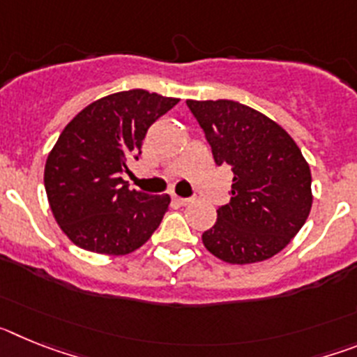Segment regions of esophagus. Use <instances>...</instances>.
<instances>
[{"label": "esophagus", "mask_w": 357, "mask_h": 357, "mask_svg": "<svg viewBox=\"0 0 357 357\" xmlns=\"http://www.w3.org/2000/svg\"><path fill=\"white\" fill-rule=\"evenodd\" d=\"M173 202H176L178 206H188L191 198H182V197H173Z\"/></svg>", "instance_id": "obj_1"}]
</instances>
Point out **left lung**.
<instances>
[{
    "label": "left lung",
    "instance_id": "8db88e82",
    "mask_svg": "<svg viewBox=\"0 0 357 357\" xmlns=\"http://www.w3.org/2000/svg\"><path fill=\"white\" fill-rule=\"evenodd\" d=\"M218 166L234 173L230 202L202 234L207 250L230 264H250L279 254L311 211V172L284 128L232 100H188Z\"/></svg>",
    "mask_w": 357,
    "mask_h": 357
}]
</instances>
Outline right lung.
<instances>
[{
	"label": "right lung",
	"instance_id": "right-lung-1",
	"mask_svg": "<svg viewBox=\"0 0 357 357\" xmlns=\"http://www.w3.org/2000/svg\"><path fill=\"white\" fill-rule=\"evenodd\" d=\"M178 103L144 89L100 98L66 125L44 166L56 223L77 247L125 255L143 247L162 222L168 195L128 189L123 173L137 159L151 123Z\"/></svg>",
	"mask_w": 357,
	"mask_h": 357
}]
</instances>
